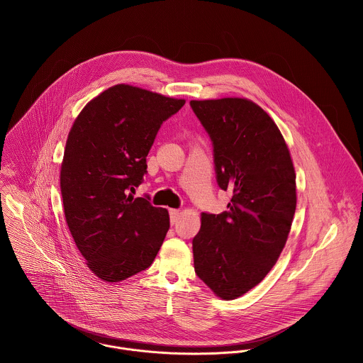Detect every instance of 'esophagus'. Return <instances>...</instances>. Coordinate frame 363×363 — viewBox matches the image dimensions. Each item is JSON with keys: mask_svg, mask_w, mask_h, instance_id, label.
Masks as SVG:
<instances>
[{"mask_svg": "<svg viewBox=\"0 0 363 363\" xmlns=\"http://www.w3.org/2000/svg\"><path fill=\"white\" fill-rule=\"evenodd\" d=\"M169 213H170V223H172V225H174V223L177 222V219H179L180 211H179V209H170V211H169Z\"/></svg>", "mask_w": 363, "mask_h": 363, "instance_id": "obj_1", "label": "esophagus"}]
</instances>
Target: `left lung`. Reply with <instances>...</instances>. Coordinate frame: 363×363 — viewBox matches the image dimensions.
<instances>
[{
	"mask_svg": "<svg viewBox=\"0 0 363 363\" xmlns=\"http://www.w3.org/2000/svg\"><path fill=\"white\" fill-rule=\"evenodd\" d=\"M213 144L218 184L233 196L228 211L201 213L194 269L220 299H236L279 259L296 209V173L275 121L246 98L191 101Z\"/></svg>",
	"mask_w": 363,
	"mask_h": 363,
	"instance_id": "1",
	"label": "left lung"
}]
</instances>
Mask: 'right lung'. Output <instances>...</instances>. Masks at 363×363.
Returning a JSON list of instances; mask_svg holds the SVG:
<instances>
[{"label":"right lung","instance_id":"right-lung-1","mask_svg":"<svg viewBox=\"0 0 363 363\" xmlns=\"http://www.w3.org/2000/svg\"><path fill=\"white\" fill-rule=\"evenodd\" d=\"M184 99L117 84L77 116L60 170L65 222L88 268L104 282L148 268L164 240L166 208L134 197L160 124Z\"/></svg>","mask_w":363,"mask_h":363}]
</instances>
